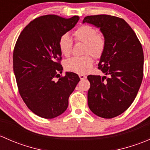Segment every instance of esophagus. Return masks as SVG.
<instances>
[{
    "label": "esophagus",
    "instance_id": "esophagus-1",
    "mask_svg": "<svg viewBox=\"0 0 150 150\" xmlns=\"http://www.w3.org/2000/svg\"><path fill=\"white\" fill-rule=\"evenodd\" d=\"M79 77H80V78H81V81H82V80L86 79V75H83V74H80V75H79Z\"/></svg>",
    "mask_w": 150,
    "mask_h": 150
}]
</instances>
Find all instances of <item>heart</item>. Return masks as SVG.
<instances>
[{
	"label": "heart",
	"instance_id": "1",
	"mask_svg": "<svg viewBox=\"0 0 150 150\" xmlns=\"http://www.w3.org/2000/svg\"><path fill=\"white\" fill-rule=\"evenodd\" d=\"M76 42H81L85 44L83 54L86 55L81 57H72L65 62L64 67L67 71L78 74L86 73L91 69L93 63V59L91 54L95 58H100L105 48V40L102 35L99 34L97 30L90 25H82L72 33ZM59 47L62 54L64 57H69L72 48V40L67 34L60 37L59 40Z\"/></svg>",
	"mask_w": 150,
	"mask_h": 150
}]
</instances>
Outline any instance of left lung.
I'll list each match as a JSON object with an SVG mask.
<instances>
[{"instance_id": "left-lung-1", "label": "left lung", "mask_w": 150, "mask_h": 150, "mask_svg": "<svg viewBox=\"0 0 150 150\" xmlns=\"http://www.w3.org/2000/svg\"><path fill=\"white\" fill-rule=\"evenodd\" d=\"M85 22L99 28L105 40L98 64L105 76L87 77L91 83L88 104L99 117L112 118L124 112L137 96L143 78V49L134 30L121 18L87 16Z\"/></svg>"}]
</instances>
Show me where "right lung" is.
<instances>
[{
    "mask_svg": "<svg viewBox=\"0 0 150 150\" xmlns=\"http://www.w3.org/2000/svg\"><path fill=\"white\" fill-rule=\"evenodd\" d=\"M78 20V16L64 19L45 15L28 24L18 38L13 54L16 83L24 102L39 117L51 119L64 112L69 96L80 81L71 72L57 82L54 80L63 69L59 40Z\"/></svg>",
    "mask_w": 150,
    "mask_h": 150,
    "instance_id": "obj_1",
    "label": "right lung"
}]
</instances>
